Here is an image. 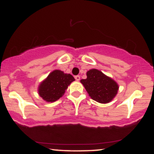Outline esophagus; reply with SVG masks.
<instances>
[{
	"label": "esophagus",
	"instance_id": "1",
	"mask_svg": "<svg viewBox=\"0 0 154 154\" xmlns=\"http://www.w3.org/2000/svg\"><path fill=\"white\" fill-rule=\"evenodd\" d=\"M75 79H76V80H77V81H79V79H80V77H79V75H77V76H75Z\"/></svg>",
	"mask_w": 154,
	"mask_h": 154
}]
</instances>
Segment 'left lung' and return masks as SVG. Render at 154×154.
Here are the masks:
<instances>
[{
    "instance_id": "obj_1",
    "label": "left lung",
    "mask_w": 154,
    "mask_h": 154,
    "mask_svg": "<svg viewBox=\"0 0 154 154\" xmlns=\"http://www.w3.org/2000/svg\"><path fill=\"white\" fill-rule=\"evenodd\" d=\"M80 82L92 99L101 103L110 102L119 89L115 81L95 69L89 70L87 72V79H81Z\"/></svg>"
}]
</instances>
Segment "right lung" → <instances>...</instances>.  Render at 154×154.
I'll return each mask as SVG.
<instances>
[{
  "label": "right lung",
  "mask_w": 154,
  "mask_h": 154,
  "mask_svg": "<svg viewBox=\"0 0 154 154\" xmlns=\"http://www.w3.org/2000/svg\"><path fill=\"white\" fill-rule=\"evenodd\" d=\"M73 81H75V78L70 74L54 70L40 84L39 95L48 102L56 101L62 96L69 85Z\"/></svg>",
  "instance_id": "obj_1"
}]
</instances>
